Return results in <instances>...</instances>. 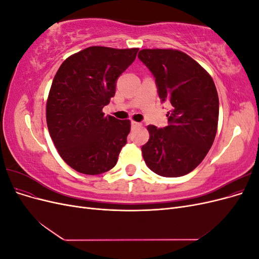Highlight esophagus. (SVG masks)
I'll return each mask as SVG.
<instances>
[{"instance_id": "obj_1", "label": "esophagus", "mask_w": 259, "mask_h": 259, "mask_svg": "<svg viewBox=\"0 0 259 259\" xmlns=\"http://www.w3.org/2000/svg\"><path fill=\"white\" fill-rule=\"evenodd\" d=\"M140 125H142V123H138V122H135V121H132V127H139Z\"/></svg>"}]
</instances>
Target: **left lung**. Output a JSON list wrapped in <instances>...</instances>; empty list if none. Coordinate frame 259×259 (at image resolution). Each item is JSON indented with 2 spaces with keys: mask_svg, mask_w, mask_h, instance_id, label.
<instances>
[{
  "mask_svg": "<svg viewBox=\"0 0 259 259\" xmlns=\"http://www.w3.org/2000/svg\"><path fill=\"white\" fill-rule=\"evenodd\" d=\"M138 58L155 77L163 103L171 106L168 126L148 125L149 140L143 158L155 174L179 177L190 173L205 158L217 132L219 101L206 70L184 52L146 49Z\"/></svg>",
  "mask_w": 259,
  "mask_h": 259,
  "instance_id": "obj_1",
  "label": "left lung"
}]
</instances>
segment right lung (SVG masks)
Returning <instances> with one entry per match:
<instances>
[{"label": "right lung", "mask_w": 259, "mask_h": 259, "mask_svg": "<svg viewBox=\"0 0 259 259\" xmlns=\"http://www.w3.org/2000/svg\"><path fill=\"white\" fill-rule=\"evenodd\" d=\"M138 49L91 46L69 56L54 76L46 101V123L61 159L86 175H99L116 164L131 131L130 120L105 116L119 75Z\"/></svg>", "instance_id": "obj_1"}]
</instances>
